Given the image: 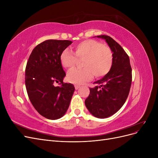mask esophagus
I'll return each mask as SVG.
<instances>
[{
  "instance_id": "34e87169",
  "label": "esophagus",
  "mask_w": 158,
  "mask_h": 158,
  "mask_svg": "<svg viewBox=\"0 0 158 158\" xmlns=\"http://www.w3.org/2000/svg\"><path fill=\"white\" fill-rule=\"evenodd\" d=\"M74 87H75L76 89H79L80 88V85H75Z\"/></svg>"
}]
</instances>
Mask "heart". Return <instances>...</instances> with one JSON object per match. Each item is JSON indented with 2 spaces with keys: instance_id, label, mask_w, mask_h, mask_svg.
Listing matches in <instances>:
<instances>
[{
  "instance_id": "heart-1",
  "label": "heart",
  "mask_w": 158,
  "mask_h": 158,
  "mask_svg": "<svg viewBox=\"0 0 158 158\" xmlns=\"http://www.w3.org/2000/svg\"><path fill=\"white\" fill-rule=\"evenodd\" d=\"M78 59H84L83 69H73L67 73V80L71 83L82 84L92 78L107 74L113 64L111 49L94 40H85L75 46V53L69 49L60 55V63L64 68L72 69Z\"/></svg>"
}]
</instances>
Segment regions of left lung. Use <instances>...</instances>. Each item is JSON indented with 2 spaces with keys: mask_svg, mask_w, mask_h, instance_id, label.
<instances>
[{
  "mask_svg": "<svg viewBox=\"0 0 158 158\" xmlns=\"http://www.w3.org/2000/svg\"><path fill=\"white\" fill-rule=\"evenodd\" d=\"M96 37V36H95ZM106 40L113 52V64L109 73L89 88L85 107L94 117L104 118L116 113L125 103L131 86L130 59L121 46L107 35H98Z\"/></svg>",
  "mask_w": 158,
  "mask_h": 158,
  "instance_id": "left-lung-1",
  "label": "left lung"
}]
</instances>
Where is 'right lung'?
I'll list each match as a JSON object with an SVG mask.
<instances>
[{"label": "right lung", "instance_id": "right-lung-1", "mask_svg": "<svg viewBox=\"0 0 158 158\" xmlns=\"http://www.w3.org/2000/svg\"><path fill=\"white\" fill-rule=\"evenodd\" d=\"M73 41L48 40L33 49L27 63L25 82L28 97L41 115L51 120L63 117L74 92L73 84L63 83L66 76L60 55ZM56 83H59L56 87Z\"/></svg>", "mask_w": 158, "mask_h": 158}]
</instances>
